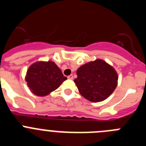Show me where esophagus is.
<instances>
[{
    "mask_svg": "<svg viewBox=\"0 0 146 146\" xmlns=\"http://www.w3.org/2000/svg\"><path fill=\"white\" fill-rule=\"evenodd\" d=\"M67 78L69 80H73V75H72V74H70V75H69L67 77Z\"/></svg>",
    "mask_w": 146,
    "mask_h": 146,
    "instance_id": "1",
    "label": "esophagus"
}]
</instances>
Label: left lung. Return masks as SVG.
I'll return each mask as SVG.
<instances>
[{
  "mask_svg": "<svg viewBox=\"0 0 146 146\" xmlns=\"http://www.w3.org/2000/svg\"><path fill=\"white\" fill-rule=\"evenodd\" d=\"M77 75L74 82L80 93L93 102L104 101L118 84L115 70L100 59L81 66L77 70Z\"/></svg>",
  "mask_w": 146,
  "mask_h": 146,
  "instance_id": "8db88e82",
  "label": "left lung"
}]
</instances>
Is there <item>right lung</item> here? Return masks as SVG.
<instances>
[{
	"label": "right lung",
	"instance_id": "1",
	"mask_svg": "<svg viewBox=\"0 0 146 146\" xmlns=\"http://www.w3.org/2000/svg\"><path fill=\"white\" fill-rule=\"evenodd\" d=\"M67 78L52 61L36 62L27 71L25 80L32 93L39 96L55 91Z\"/></svg>",
	"mask_w": 146,
	"mask_h": 146
}]
</instances>
